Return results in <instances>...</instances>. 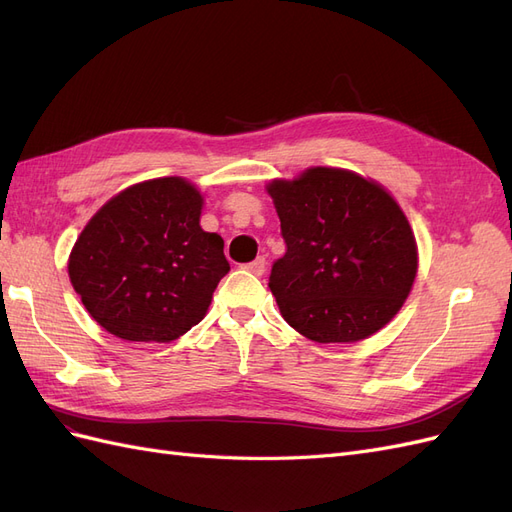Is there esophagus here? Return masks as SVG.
Listing matches in <instances>:
<instances>
[{
    "label": "esophagus",
    "mask_w": 512,
    "mask_h": 512,
    "mask_svg": "<svg viewBox=\"0 0 512 512\" xmlns=\"http://www.w3.org/2000/svg\"><path fill=\"white\" fill-rule=\"evenodd\" d=\"M244 270H249V272H251V274H255V276H261L263 272H266V257H257L255 261L246 263Z\"/></svg>",
    "instance_id": "34e87169"
}]
</instances>
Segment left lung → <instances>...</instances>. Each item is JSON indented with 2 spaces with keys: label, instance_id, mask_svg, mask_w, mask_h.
I'll use <instances>...</instances> for the list:
<instances>
[{
  "label": "left lung",
  "instance_id": "obj_1",
  "mask_svg": "<svg viewBox=\"0 0 512 512\" xmlns=\"http://www.w3.org/2000/svg\"><path fill=\"white\" fill-rule=\"evenodd\" d=\"M266 189L287 242L268 287L295 332L321 344L359 342L398 315L419 253L404 210L383 185L317 166Z\"/></svg>",
  "mask_w": 512,
  "mask_h": 512
}]
</instances>
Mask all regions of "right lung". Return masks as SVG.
<instances>
[{
	"label": "right lung",
	"mask_w": 512,
	"mask_h": 512,
	"mask_svg": "<svg viewBox=\"0 0 512 512\" xmlns=\"http://www.w3.org/2000/svg\"><path fill=\"white\" fill-rule=\"evenodd\" d=\"M204 195L183 176L117 193L82 229L68 274L89 315L129 342H172L200 323L229 272L223 238L200 225Z\"/></svg>",
	"instance_id": "1"
}]
</instances>
